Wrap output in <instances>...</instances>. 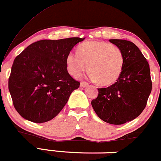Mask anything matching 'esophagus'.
I'll list each match as a JSON object with an SVG mask.
<instances>
[{
    "mask_svg": "<svg viewBox=\"0 0 161 161\" xmlns=\"http://www.w3.org/2000/svg\"><path fill=\"white\" fill-rule=\"evenodd\" d=\"M88 86V83L86 82H82L80 83V87L81 88H86Z\"/></svg>",
    "mask_w": 161,
    "mask_h": 161,
    "instance_id": "obj_1",
    "label": "esophagus"
}]
</instances>
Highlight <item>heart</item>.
<instances>
[{
  "label": "heart",
  "mask_w": 161,
  "mask_h": 161,
  "mask_svg": "<svg viewBox=\"0 0 161 161\" xmlns=\"http://www.w3.org/2000/svg\"><path fill=\"white\" fill-rule=\"evenodd\" d=\"M66 63L68 72L74 77L81 76L89 65L90 78L102 86H110L121 75L124 57L121 50L112 44L93 41L81 45L78 52L68 53Z\"/></svg>",
  "instance_id": "obj_1"
}]
</instances>
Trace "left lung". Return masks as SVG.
Listing matches in <instances>:
<instances>
[{
	"label": "left lung",
	"instance_id": "8db88e82",
	"mask_svg": "<svg viewBox=\"0 0 161 161\" xmlns=\"http://www.w3.org/2000/svg\"><path fill=\"white\" fill-rule=\"evenodd\" d=\"M121 50L124 57L122 74L114 84L98 88L92 106L100 119L121 125L138 117L147 104L152 82L149 64L139 48L132 42L110 39Z\"/></svg>",
	"mask_w": 161,
	"mask_h": 161
}]
</instances>
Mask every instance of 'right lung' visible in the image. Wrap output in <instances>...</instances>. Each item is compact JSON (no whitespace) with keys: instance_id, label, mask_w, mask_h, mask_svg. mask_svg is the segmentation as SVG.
<instances>
[{"instance_id":"right-lung-1","label":"right lung","mask_w":161,"mask_h":161,"mask_svg":"<svg viewBox=\"0 0 161 161\" xmlns=\"http://www.w3.org/2000/svg\"><path fill=\"white\" fill-rule=\"evenodd\" d=\"M84 38L41 40L29 45L14 60L8 88L20 116L36 123L59 114L80 83L66 69V56Z\"/></svg>"}]
</instances>
